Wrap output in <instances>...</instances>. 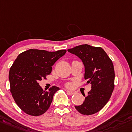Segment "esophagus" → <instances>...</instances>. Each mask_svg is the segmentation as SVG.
<instances>
[{"instance_id":"1","label":"esophagus","mask_w":132,"mask_h":132,"mask_svg":"<svg viewBox=\"0 0 132 132\" xmlns=\"http://www.w3.org/2000/svg\"><path fill=\"white\" fill-rule=\"evenodd\" d=\"M66 92H67L69 95H73V94H75V92L71 91V90H66Z\"/></svg>"}]
</instances>
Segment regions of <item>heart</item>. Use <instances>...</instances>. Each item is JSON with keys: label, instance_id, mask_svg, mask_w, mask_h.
<instances>
[{"label": "heart", "instance_id": "1", "mask_svg": "<svg viewBox=\"0 0 132 132\" xmlns=\"http://www.w3.org/2000/svg\"><path fill=\"white\" fill-rule=\"evenodd\" d=\"M67 86H68V87H70L71 84H67Z\"/></svg>", "mask_w": 132, "mask_h": 132}]
</instances>
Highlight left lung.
<instances>
[{"label": "left lung", "mask_w": 132, "mask_h": 132, "mask_svg": "<svg viewBox=\"0 0 132 132\" xmlns=\"http://www.w3.org/2000/svg\"><path fill=\"white\" fill-rule=\"evenodd\" d=\"M68 51L82 61L85 66V79L92 88L84 103L75 107L82 114H94L105 106L113 92L115 74L113 62L106 52L98 47L84 44Z\"/></svg>", "instance_id": "8db88e82"}]
</instances>
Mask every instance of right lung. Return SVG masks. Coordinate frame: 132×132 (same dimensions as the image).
Segmentation results:
<instances>
[{
    "instance_id": "add662e5",
    "label": "right lung",
    "mask_w": 132,
    "mask_h": 132,
    "mask_svg": "<svg viewBox=\"0 0 132 132\" xmlns=\"http://www.w3.org/2000/svg\"><path fill=\"white\" fill-rule=\"evenodd\" d=\"M66 52V50L48 52L29 49L17 57L9 70L10 91L16 104L23 112L38 116L48 110L54 94L59 88L53 86L46 92L39 85L38 81L46 79L54 64Z\"/></svg>"
}]
</instances>
